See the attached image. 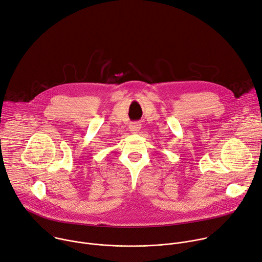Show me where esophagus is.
I'll list each match as a JSON object with an SVG mask.
<instances>
[{
    "label": "esophagus",
    "mask_w": 262,
    "mask_h": 262,
    "mask_svg": "<svg viewBox=\"0 0 262 262\" xmlns=\"http://www.w3.org/2000/svg\"><path fill=\"white\" fill-rule=\"evenodd\" d=\"M129 129H130V132H133V133H138V132L141 129V124L138 123V122H134V123H132V124L129 125Z\"/></svg>",
    "instance_id": "1"
}]
</instances>
